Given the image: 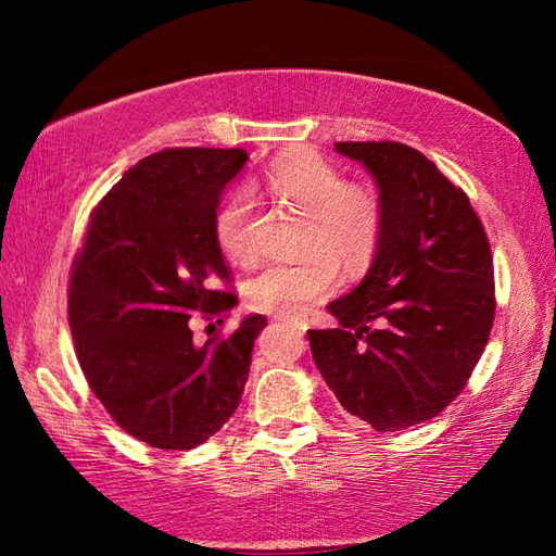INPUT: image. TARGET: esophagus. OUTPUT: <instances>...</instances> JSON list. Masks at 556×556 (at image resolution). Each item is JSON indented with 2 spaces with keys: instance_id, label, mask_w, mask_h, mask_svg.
I'll return each instance as SVG.
<instances>
[{
  "instance_id": "esophagus-1",
  "label": "esophagus",
  "mask_w": 556,
  "mask_h": 556,
  "mask_svg": "<svg viewBox=\"0 0 556 556\" xmlns=\"http://www.w3.org/2000/svg\"><path fill=\"white\" fill-rule=\"evenodd\" d=\"M287 325H291V323H287ZM291 327H296V329H303V327H299V325H291Z\"/></svg>"
}]
</instances>
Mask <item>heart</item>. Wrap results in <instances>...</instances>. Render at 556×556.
<instances>
[{"label": "heart", "instance_id": "1", "mask_svg": "<svg viewBox=\"0 0 556 556\" xmlns=\"http://www.w3.org/2000/svg\"><path fill=\"white\" fill-rule=\"evenodd\" d=\"M267 184L293 207L311 217V248L320 251L299 263H269L248 281L245 296L253 308L279 317H301L339 285V263L363 269L382 239V200L375 188L346 184L334 164L311 150L279 157L267 169ZM255 193L236 188L215 215L219 251L239 265L255 257Z\"/></svg>", "mask_w": 556, "mask_h": 556}]
</instances>
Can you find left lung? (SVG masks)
<instances>
[{
	"label": "left lung",
	"instance_id": "left-lung-1",
	"mask_svg": "<svg viewBox=\"0 0 556 556\" xmlns=\"http://www.w3.org/2000/svg\"><path fill=\"white\" fill-rule=\"evenodd\" d=\"M372 174L382 239L361 285L308 329L317 370L353 418L396 432L434 418L466 387L494 323L485 227L468 195L416 148L334 143Z\"/></svg>",
	"mask_w": 556,
	"mask_h": 556
}]
</instances>
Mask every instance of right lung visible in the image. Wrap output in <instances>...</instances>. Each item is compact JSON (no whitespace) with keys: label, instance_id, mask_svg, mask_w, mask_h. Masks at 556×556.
<instances>
[{"label":"right lung","instance_id":"obj_1","mask_svg":"<svg viewBox=\"0 0 556 556\" xmlns=\"http://www.w3.org/2000/svg\"><path fill=\"white\" fill-rule=\"evenodd\" d=\"M241 148H167L140 160L90 212L68 279L80 370L114 422L155 448L207 442L236 406L267 320L248 315L198 346L193 313L227 317L236 293L215 241Z\"/></svg>","mask_w":556,"mask_h":556}]
</instances>
